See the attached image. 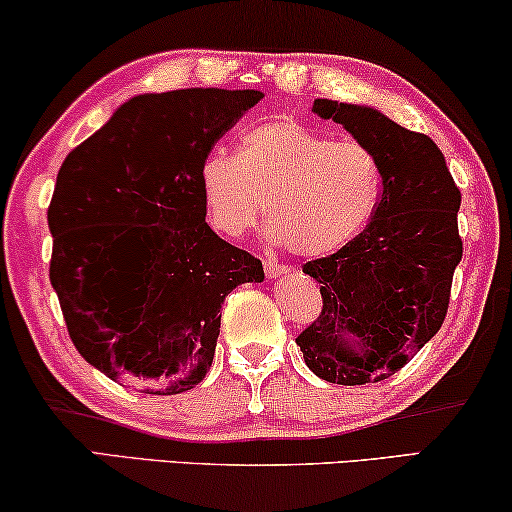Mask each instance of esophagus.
I'll return each instance as SVG.
<instances>
[{
    "label": "esophagus",
    "instance_id": "obj_1",
    "mask_svg": "<svg viewBox=\"0 0 512 512\" xmlns=\"http://www.w3.org/2000/svg\"><path fill=\"white\" fill-rule=\"evenodd\" d=\"M290 271L287 269L285 264H278V262H273V259H264V273L269 278H278V276H285V273Z\"/></svg>",
    "mask_w": 512,
    "mask_h": 512
}]
</instances>
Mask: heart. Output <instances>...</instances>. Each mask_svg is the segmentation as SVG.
<instances>
[{
  "mask_svg": "<svg viewBox=\"0 0 512 512\" xmlns=\"http://www.w3.org/2000/svg\"><path fill=\"white\" fill-rule=\"evenodd\" d=\"M199 181L218 232H248L266 201L273 239L306 257L331 255L357 239L383 194L378 155L364 141L329 139L285 115L246 129L236 155H208Z\"/></svg>",
  "mask_w": 512,
  "mask_h": 512,
  "instance_id": "obj_1",
  "label": "heart"
}]
</instances>
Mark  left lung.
Listing matches in <instances>:
<instances>
[{"instance_id":"obj_1","label":"left lung","mask_w":512,"mask_h":512,"mask_svg":"<svg viewBox=\"0 0 512 512\" xmlns=\"http://www.w3.org/2000/svg\"><path fill=\"white\" fill-rule=\"evenodd\" d=\"M313 113L343 125L378 155L383 194L357 239L304 264L320 283L322 311L297 345L308 369L327 383H380L443 325L462 259V192L427 134L371 106L315 99Z\"/></svg>"}]
</instances>
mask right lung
Returning a JSON list of instances; mask_svg holds the SVG:
<instances>
[{"label": "right lung", "instance_id": "obj_1", "mask_svg": "<svg viewBox=\"0 0 512 512\" xmlns=\"http://www.w3.org/2000/svg\"><path fill=\"white\" fill-rule=\"evenodd\" d=\"M259 90L139 95L62 162L48 206L50 285L85 362L146 394L211 369L225 297L262 262L206 225L201 164Z\"/></svg>", "mask_w": 512, "mask_h": 512}]
</instances>
